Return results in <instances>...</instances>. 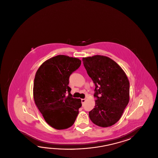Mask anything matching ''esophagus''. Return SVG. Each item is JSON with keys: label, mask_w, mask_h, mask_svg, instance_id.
<instances>
[{"label": "esophagus", "mask_w": 158, "mask_h": 158, "mask_svg": "<svg viewBox=\"0 0 158 158\" xmlns=\"http://www.w3.org/2000/svg\"><path fill=\"white\" fill-rule=\"evenodd\" d=\"M85 101V99H81V103H84Z\"/></svg>", "instance_id": "34e87169"}]
</instances>
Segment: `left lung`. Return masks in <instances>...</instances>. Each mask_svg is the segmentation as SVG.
Instances as JSON below:
<instances>
[{
  "label": "left lung",
  "mask_w": 158,
  "mask_h": 158,
  "mask_svg": "<svg viewBox=\"0 0 158 158\" xmlns=\"http://www.w3.org/2000/svg\"><path fill=\"white\" fill-rule=\"evenodd\" d=\"M84 68L95 85L96 105L89 112L97 126L107 127L120 119L129 102V82L119 64L106 56L83 58Z\"/></svg>",
  "instance_id": "1"
}]
</instances>
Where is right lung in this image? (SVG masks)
<instances>
[{"label":"right lung","mask_w":158,"mask_h":158,"mask_svg":"<svg viewBox=\"0 0 158 158\" xmlns=\"http://www.w3.org/2000/svg\"><path fill=\"white\" fill-rule=\"evenodd\" d=\"M81 62L58 55L44 62L36 71L33 88L35 103L45 122L55 129L73 126L81 106V99L73 97L68 86L70 76Z\"/></svg>","instance_id":"obj_1"}]
</instances>
